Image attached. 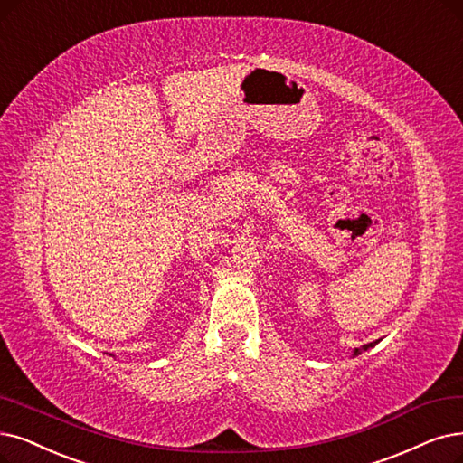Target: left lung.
Segmentation results:
<instances>
[{
	"mask_svg": "<svg viewBox=\"0 0 463 463\" xmlns=\"http://www.w3.org/2000/svg\"><path fill=\"white\" fill-rule=\"evenodd\" d=\"M376 344H378V342H371V344H366V345H363V347H357V349L354 351V357H355V355H359V354H363V351H366L368 347H374Z\"/></svg>",
	"mask_w": 463,
	"mask_h": 463,
	"instance_id": "1",
	"label": "left lung"
}]
</instances>
